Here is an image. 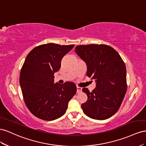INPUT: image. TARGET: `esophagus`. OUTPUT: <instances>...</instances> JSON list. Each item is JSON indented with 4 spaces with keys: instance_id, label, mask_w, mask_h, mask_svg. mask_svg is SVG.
<instances>
[{
    "instance_id": "esophagus-1",
    "label": "esophagus",
    "mask_w": 146,
    "mask_h": 146,
    "mask_svg": "<svg viewBox=\"0 0 146 146\" xmlns=\"http://www.w3.org/2000/svg\"><path fill=\"white\" fill-rule=\"evenodd\" d=\"M76 89H77V93L80 94V93H81V92H82V88H81V87H80L77 86Z\"/></svg>"
}]
</instances>
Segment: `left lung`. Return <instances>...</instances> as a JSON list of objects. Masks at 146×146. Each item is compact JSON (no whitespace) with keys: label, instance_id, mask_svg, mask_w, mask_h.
<instances>
[{"label":"left lung","instance_id":"obj_1","mask_svg":"<svg viewBox=\"0 0 146 146\" xmlns=\"http://www.w3.org/2000/svg\"><path fill=\"white\" fill-rule=\"evenodd\" d=\"M75 52L87 65V76L96 82L92 92H82L87 100L81 105L88 117L97 120L111 117L118 111L127 92L126 66L115 50L106 44L78 45Z\"/></svg>","mask_w":146,"mask_h":146}]
</instances>
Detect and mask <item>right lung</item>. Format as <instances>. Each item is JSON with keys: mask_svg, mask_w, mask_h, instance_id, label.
I'll return each instance as SVG.
<instances>
[{"mask_svg": "<svg viewBox=\"0 0 146 146\" xmlns=\"http://www.w3.org/2000/svg\"><path fill=\"white\" fill-rule=\"evenodd\" d=\"M74 46L40 45L33 49L25 59L19 84L27 108L38 118L53 120L61 117L76 92L73 82L54 83V74L60 69L62 58Z\"/></svg>", "mask_w": 146, "mask_h": 146, "instance_id": "obj_1", "label": "right lung"}]
</instances>
